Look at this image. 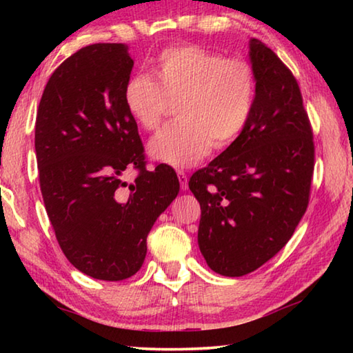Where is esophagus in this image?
I'll list each match as a JSON object with an SVG mask.
<instances>
[{
	"label": "esophagus",
	"mask_w": 353,
	"mask_h": 353,
	"mask_svg": "<svg viewBox=\"0 0 353 353\" xmlns=\"http://www.w3.org/2000/svg\"><path fill=\"white\" fill-rule=\"evenodd\" d=\"M177 177H179V182H181V188L182 190H187L188 188V176H187V172L177 171Z\"/></svg>",
	"instance_id": "esophagus-1"
}]
</instances>
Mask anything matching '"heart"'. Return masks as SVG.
Listing matches in <instances>:
<instances>
[{
	"label": "heart",
	"instance_id": "b5f03b06",
	"mask_svg": "<svg viewBox=\"0 0 353 353\" xmlns=\"http://www.w3.org/2000/svg\"><path fill=\"white\" fill-rule=\"evenodd\" d=\"M154 79L130 77L124 104L134 121L155 130L177 104L179 121L149 141L154 160L187 168L201 162L212 146L232 145L246 128L255 103V74L240 59H224L196 45L166 48L152 65Z\"/></svg>",
	"mask_w": 353,
	"mask_h": 353
}]
</instances>
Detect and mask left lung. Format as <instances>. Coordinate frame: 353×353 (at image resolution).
Listing matches in <instances>:
<instances>
[{"label": "left lung", "mask_w": 353, "mask_h": 353, "mask_svg": "<svg viewBox=\"0 0 353 353\" xmlns=\"http://www.w3.org/2000/svg\"><path fill=\"white\" fill-rule=\"evenodd\" d=\"M255 103L240 137L191 176L198 243L210 270L241 277L271 260L307 210L313 132L297 81L259 39L249 40Z\"/></svg>", "instance_id": "1"}]
</instances>
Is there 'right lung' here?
Returning <instances> with one entry per match:
<instances>
[{"label": "right lung", "mask_w": 353, "mask_h": 353, "mask_svg": "<svg viewBox=\"0 0 353 353\" xmlns=\"http://www.w3.org/2000/svg\"><path fill=\"white\" fill-rule=\"evenodd\" d=\"M124 43H94L62 62L35 121L40 190L59 246L76 270L118 282L140 270L146 238L179 193L172 168L146 170L124 104L134 67ZM129 168L132 184L121 177Z\"/></svg>", "instance_id": "obj_1"}]
</instances>
